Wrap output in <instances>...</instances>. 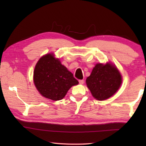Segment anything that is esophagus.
I'll list each match as a JSON object with an SVG mask.
<instances>
[{
  "mask_svg": "<svg viewBox=\"0 0 146 146\" xmlns=\"http://www.w3.org/2000/svg\"><path fill=\"white\" fill-rule=\"evenodd\" d=\"M79 84H84V80H79Z\"/></svg>",
  "mask_w": 146,
  "mask_h": 146,
  "instance_id": "1",
  "label": "esophagus"
}]
</instances>
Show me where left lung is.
Segmentation results:
<instances>
[{"label":"left lung","instance_id":"8db88e82","mask_svg":"<svg viewBox=\"0 0 146 146\" xmlns=\"http://www.w3.org/2000/svg\"><path fill=\"white\" fill-rule=\"evenodd\" d=\"M122 83V76L112 64H97L93 69L86 84L93 97L104 100L117 92Z\"/></svg>","mask_w":146,"mask_h":146}]
</instances>
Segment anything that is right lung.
Wrapping results in <instances>:
<instances>
[{
    "mask_svg": "<svg viewBox=\"0 0 146 146\" xmlns=\"http://www.w3.org/2000/svg\"><path fill=\"white\" fill-rule=\"evenodd\" d=\"M33 80L43 97L55 101L62 99L70 88L78 84L73 73L51 53L43 56L36 63Z\"/></svg>",
    "mask_w": 146,
    "mask_h": 146,
    "instance_id": "1",
    "label": "right lung"
}]
</instances>
